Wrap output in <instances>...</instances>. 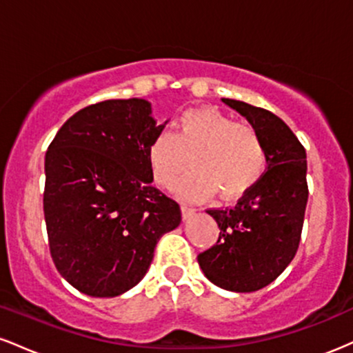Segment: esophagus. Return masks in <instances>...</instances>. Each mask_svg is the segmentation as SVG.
<instances>
[{"label":"esophagus","mask_w":353,"mask_h":353,"mask_svg":"<svg viewBox=\"0 0 353 353\" xmlns=\"http://www.w3.org/2000/svg\"><path fill=\"white\" fill-rule=\"evenodd\" d=\"M181 210H182V219H184V221H189V219L196 214V209L188 208V205H182Z\"/></svg>","instance_id":"esophagus-1"}]
</instances>
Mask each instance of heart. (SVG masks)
<instances>
[{"instance_id": "1", "label": "heart", "mask_w": 353, "mask_h": 353, "mask_svg": "<svg viewBox=\"0 0 353 353\" xmlns=\"http://www.w3.org/2000/svg\"><path fill=\"white\" fill-rule=\"evenodd\" d=\"M189 157L192 171L179 182L177 192L194 202L216 192L222 201L239 199L257 185L267 169L259 132L214 108L184 111L174 123V134L157 132L148 145L154 181L165 189L176 185Z\"/></svg>"}]
</instances>
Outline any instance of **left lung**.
Returning a JSON list of instances; mask_svg holds the SVG:
<instances>
[{"instance_id": "1", "label": "left lung", "mask_w": 353, "mask_h": 353, "mask_svg": "<svg viewBox=\"0 0 353 353\" xmlns=\"http://www.w3.org/2000/svg\"><path fill=\"white\" fill-rule=\"evenodd\" d=\"M222 103L259 132L267 169L236 208L208 210L221 232L216 245L197 255V262L214 285L255 292L274 282L297 252L309 199L307 154L281 117L244 101L222 98Z\"/></svg>"}]
</instances>
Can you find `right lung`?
Segmentation results:
<instances>
[{"label":"right lung","instance_id":"add662e5","mask_svg":"<svg viewBox=\"0 0 353 353\" xmlns=\"http://www.w3.org/2000/svg\"><path fill=\"white\" fill-rule=\"evenodd\" d=\"M157 124L145 99H109L66 121L44 157V219L58 272L79 292L117 297L148 272L181 208L152 188L148 145Z\"/></svg>","mask_w":353,"mask_h":353}]
</instances>
